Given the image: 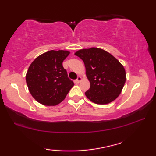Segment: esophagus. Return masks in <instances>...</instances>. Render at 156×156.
Returning a JSON list of instances; mask_svg holds the SVG:
<instances>
[{
  "label": "esophagus",
  "instance_id": "34e87169",
  "mask_svg": "<svg viewBox=\"0 0 156 156\" xmlns=\"http://www.w3.org/2000/svg\"><path fill=\"white\" fill-rule=\"evenodd\" d=\"M82 78L81 77V76H78L77 79H76L75 82H76V83H80V82H81V81H82Z\"/></svg>",
  "mask_w": 156,
  "mask_h": 156
}]
</instances>
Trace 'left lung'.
<instances>
[{
    "label": "left lung",
    "instance_id": "left-lung-1",
    "mask_svg": "<svg viewBox=\"0 0 156 156\" xmlns=\"http://www.w3.org/2000/svg\"><path fill=\"white\" fill-rule=\"evenodd\" d=\"M84 63L90 89L86 96L96 104H108L121 94L126 82L125 67L110 53L101 48L79 50L74 53Z\"/></svg>",
    "mask_w": 156,
    "mask_h": 156
}]
</instances>
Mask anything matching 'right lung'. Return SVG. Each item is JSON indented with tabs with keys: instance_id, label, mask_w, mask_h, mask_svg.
I'll return each mask as SVG.
<instances>
[{
	"instance_id": "obj_1",
	"label": "right lung",
	"mask_w": 156,
	"mask_h": 156,
	"mask_svg": "<svg viewBox=\"0 0 156 156\" xmlns=\"http://www.w3.org/2000/svg\"><path fill=\"white\" fill-rule=\"evenodd\" d=\"M69 54L67 51L51 50L38 56L29 65L27 84L31 96L41 104H59L74 86L62 66Z\"/></svg>"
}]
</instances>
